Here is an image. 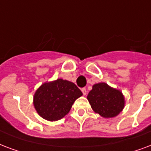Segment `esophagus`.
I'll return each mask as SVG.
<instances>
[{"label":"esophagus","mask_w":151,"mask_h":151,"mask_svg":"<svg viewBox=\"0 0 151 151\" xmlns=\"http://www.w3.org/2000/svg\"><path fill=\"white\" fill-rule=\"evenodd\" d=\"M81 92H82V93H83L84 96H86V93H87V91H86V88H81Z\"/></svg>","instance_id":"obj_1"}]
</instances>
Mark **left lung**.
I'll use <instances>...</instances> for the list:
<instances>
[{"instance_id": "obj_1", "label": "left lung", "mask_w": 151, "mask_h": 151, "mask_svg": "<svg viewBox=\"0 0 151 151\" xmlns=\"http://www.w3.org/2000/svg\"><path fill=\"white\" fill-rule=\"evenodd\" d=\"M87 99L94 112L104 118L116 117L125 106V98L121 91L104 82L94 84Z\"/></svg>"}]
</instances>
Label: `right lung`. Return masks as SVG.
Wrapping results in <instances>:
<instances>
[{
  "label": "right lung",
  "mask_w": 151,
  "mask_h": 151,
  "mask_svg": "<svg viewBox=\"0 0 151 151\" xmlns=\"http://www.w3.org/2000/svg\"><path fill=\"white\" fill-rule=\"evenodd\" d=\"M81 96V91L75 84L58 78L42 84L36 89L33 104L42 119L57 121L69 113L74 101Z\"/></svg>",
  "instance_id": "add662e5"
}]
</instances>
